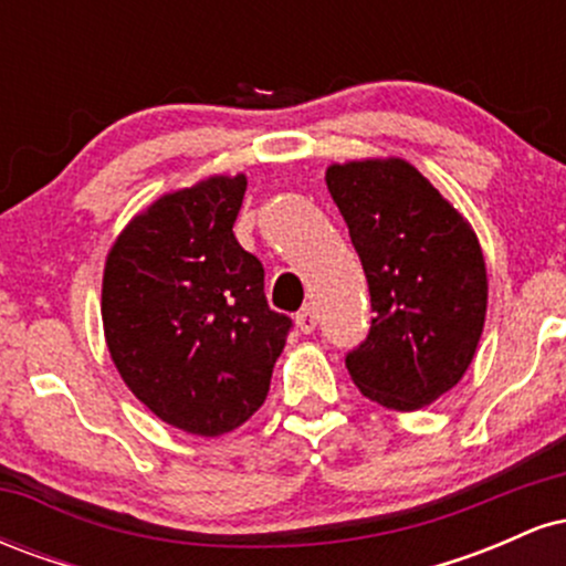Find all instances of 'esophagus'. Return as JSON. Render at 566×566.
Returning a JSON list of instances; mask_svg holds the SVG:
<instances>
[{
    "label": "esophagus",
    "instance_id": "1",
    "mask_svg": "<svg viewBox=\"0 0 566 566\" xmlns=\"http://www.w3.org/2000/svg\"><path fill=\"white\" fill-rule=\"evenodd\" d=\"M295 322H297V327H301L303 335H311L316 329V322H319V316H316V311L311 308V305H305L301 314L295 316Z\"/></svg>",
    "mask_w": 566,
    "mask_h": 566
}]
</instances>
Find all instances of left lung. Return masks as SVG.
Masks as SVG:
<instances>
[{
    "label": "left lung",
    "instance_id": "8db88e82",
    "mask_svg": "<svg viewBox=\"0 0 566 566\" xmlns=\"http://www.w3.org/2000/svg\"><path fill=\"white\" fill-rule=\"evenodd\" d=\"M327 188L365 269L373 322L346 354L359 391L399 412L469 369L484 329L486 269L465 218L401 159L333 165Z\"/></svg>",
    "mask_w": 566,
    "mask_h": 566
}]
</instances>
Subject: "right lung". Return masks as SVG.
Returning a JSON list of instances; mask_svg holds the SVG:
<instances>
[{
	"label": "right lung",
	"mask_w": 566,
	"mask_h": 566,
	"mask_svg": "<svg viewBox=\"0 0 566 566\" xmlns=\"http://www.w3.org/2000/svg\"><path fill=\"white\" fill-rule=\"evenodd\" d=\"M247 178L154 201L108 252L103 329L122 380L197 437L242 426L269 396L292 319L269 308L263 263L233 237Z\"/></svg>",
	"instance_id": "add662e5"
}]
</instances>
